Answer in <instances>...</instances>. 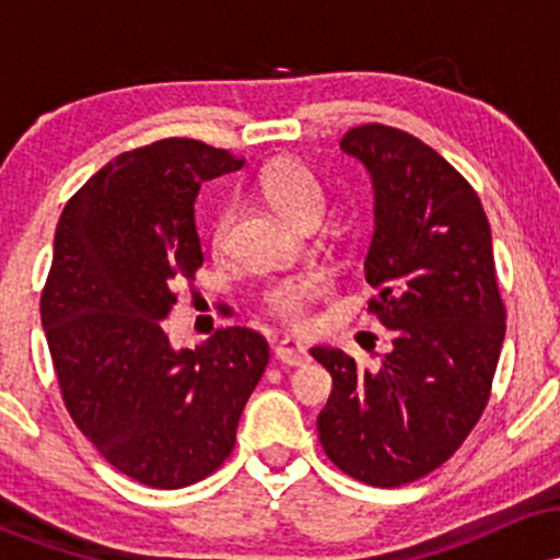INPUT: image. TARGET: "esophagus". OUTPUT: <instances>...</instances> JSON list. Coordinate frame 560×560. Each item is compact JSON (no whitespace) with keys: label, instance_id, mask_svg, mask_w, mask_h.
<instances>
[{"label":"esophagus","instance_id":"esophagus-1","mask_svg":"<svg viewBox=\"0 0 560 560\" xmlns=\"http://www.w3.org/2000/svg\"><path fill=\"white\" fill-rule=\"evenodd\" d=\"M273 352H276V361L287 365H305L311 361V352H307V347L298 342V339H281V342L273 347Z\"/></svg>","mask_w":560,"mask_h":560}]
</instances>
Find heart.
Instances as JSON below:
<instances>
[{"label":"heart","instance_id":"obj_1","mask_svg":"<svg viewBox=\"0 0 560 560\" xmlns=\"http://www.w3.org/2000/svg\"><path fill=\"white\" fill-rule=\"evenodd\" d=\"M258 195L268 208L273 210L281 221L292 223V226H302V223H316L320 213H324L326 195L324 186H320L318 176L307 168L305 163L298 158H279L273 163H268L258 176ZM231 218L234 210L229 205L218 208L213 218H210L208 236L210 247L221 249L226 242ZM326 294V279L318 273H298L287 276V279L271 281L262 289V307L276 320L287 326H300L305 324L311 316L313 302L320 300Z\"/></svg>","mask_w":560,"mask_h":560}]
</instances>
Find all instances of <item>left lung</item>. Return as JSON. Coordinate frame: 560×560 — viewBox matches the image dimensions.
<instances>
[{
    "label": "left lung",
    "mask_w": 560,
    "mask_h": 560,
    "mask_svg": "<svg viewBox=\"0 0 560 560\" xmlns=\"http://www.w3.org/2000/svg\"><path fill=\"white\" fill-rule=\"evenodd\" d=\"M339 147L374 178L365 281L392 350L365 369L337 347H313L334 378L318 440L347 477L400 487L445 464L485 413L505 305L479 195L440 152L382 124L350 128Z\"/></svg>",
    "instance_id": "left-lung-1"
}]
</instances>
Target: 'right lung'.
Wrapping results in <instances>:
<instances>
[{
  "label": "right lung",
  "mask_w": 560,
  "mask_h": 560,
  "mask_svg": "<svg viewBox=\"0 0 560 560\" xmlns=\"http://www.w3.org/2000/svg\"><path fill=\"white\" fill-rule=\"evenodd\" d=\"M244 163L197 139L120 152L68 199L42 292L57 384L70 419L120 474L155 490L210 477L268 365V342L226 326L173 350V287L195 279L199 184Z\"/></svg>",
  "instance_id": "1"
}]
</instances>
